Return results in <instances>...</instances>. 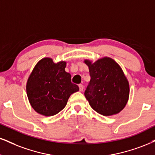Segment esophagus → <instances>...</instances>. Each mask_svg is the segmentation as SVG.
I'll use <instances>...</instances> for the list:
<instances>
[{
    "instance_id": "esophagus-1",
    "label": "esophagus",
    "mask_w": 155,
    "mask_h": 155,
    "mask_svg": "<svg viewBox=\"0 0 155 155\" xmlns=\"http://www.w3.org/2000/svg\"><path fill=\"white\" fill-rule=\"evenodd\" d=\"M79 88H80V91H83V89H84V86L82 84H81V85H79Z\"/></svg>"
}]
</instances>
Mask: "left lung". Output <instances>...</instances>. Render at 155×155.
Segmentation results:
<instances>
[{
  "instance_id": "left-lung-1",
  "label": "left lung",
  "mask_w": 155,
  "mask_h": 155,
  "mask_svg": "<svg viewBox=\"0 0 155 155\" xmlns=\"http://www.w3.org/2000/svg\"><path fill=\"white\" fill-rule=\"evenodd\" d=\"M88 66L91 81L85 96L93 110L103 116L117 114L124 109L129 96V84L119 64L110 57H103Z\"/></svg>"
}]
</instances>
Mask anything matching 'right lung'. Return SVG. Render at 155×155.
<instances>
[{
	"instance_id": "right-lung-1",
	"label": "right lung",
	"mask_w": 155,
	"mask_h": 155,
	"mask_svg": "<svg viewBox=\"0 0 155 155\" xmlns=\"http://www.w3.org/2000/svg\"><path fill=\"white\" fill-rule=\"evenodd\" d=\"M65 67L64 61L54 63L49 57L41 59L34 67L26 83V94L38 114L56 115L65 107L70 95L79 91Z\"/></svg>"
}]
</instances>
